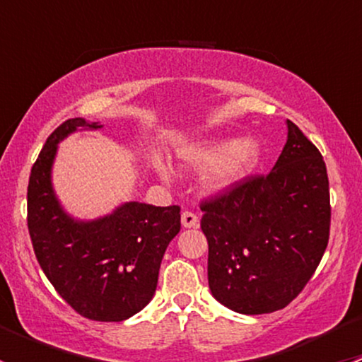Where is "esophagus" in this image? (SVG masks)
Masks as SVG:
<instances>
[{
  "mask_svg": "<svg viewBox=\"0 0 362 362\" xmlns=\"http://www.w3.org/2000/svg\"><path fill=\"white\" fill-rule=\"evenodd\" d=\"M198 224H199V218L194 211L191 210L182 211V226H184V228H198Z\"/></svg>",
  "mask_w": 362,
  "mask_h": 362,
  "instance_id": "1",
  "label": "esophagus"
}]
</instances>
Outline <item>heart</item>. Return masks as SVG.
I'll return each instance as SVG.
<instances>
[{
  "mask_svg": "<svg viewBox=\"0 0 362 362\" xmlns=\"http://www.w3.org/2000/svg\"><path fill=\"white\" fill-rule=\"evenodd\" d=\"M261 158V145L254 138L247 140H215L196 148L187 156L192 166L215 168L206 185L211 191H222L250 173Z\"/></svg>",
  "mask_w": 362,
  "mask_h": 362,
  "instance_id": "b5f03b06",
  "label": "heart"
}]
</instances>
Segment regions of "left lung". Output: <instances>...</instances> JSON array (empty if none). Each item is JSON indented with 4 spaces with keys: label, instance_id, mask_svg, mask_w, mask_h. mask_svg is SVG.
<instances>
[{
    "label": "left lung",
    "instance_id": "8db88e82",
    "mask_svg": "<svg viewBox=\"0 0 362 362\" xmlns=\"http://www.w3.org/2000/svg\"><path fill=\"white\" fill-rule=\"evenodd\" d=\"M199 206L211 294L245 315L286 308L312 279L329 242L326 163L291 120L269 173L247 175Z\"/></svg>",
    "mask_w": 362,
    "mask_h": 362
}]
</instances>
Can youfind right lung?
I'll use <instances>...</instances> for the list:
<instances>
[{
	"mask_svg": "<svg viewBox=\"0 0 362 362\" xmlns=\"http://www.w3.org/2000/svg\"><path fill=\"white\" fill-rule=\"evenodd\" d=\"M76 127L101 126L83 119L64 120L33 164L29 236L45 276L76 313L98 322H120L154 296L164 250L180 231V206L133 202L100 221L68 217L54 196L50 166L57 141Z\"/></svg>",
	"mask_w": 362,
	"mask_h": 362,
	"instance_id": "add662e5",
	"label": "right lung"
}]
</instances>
